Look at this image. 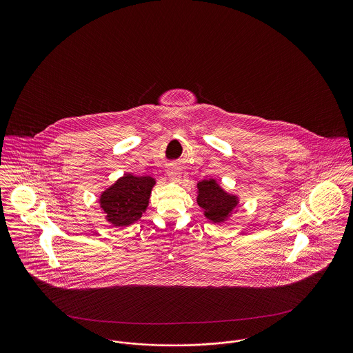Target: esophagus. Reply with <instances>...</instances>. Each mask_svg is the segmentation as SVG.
I'll return each mask as SVG.
<instances>
[{
	"label": "esophagus",
	"instance_id": "esophagus-1",
	"mask_svg": "<svg viewBox=\"0 0 353 353\" xmlns=\"http://www.w3.org/2000/svg\"><path fill=\"white\" fill-rule=\"evenodd\" d=\"M168 177L169 180H170L172 183H177V181L180 180V177H181V172H180V169L176 168V167L169 168Z\"/></svg>",
	"mask_w": 353,
	"mask_h": 353
}]
</instances>
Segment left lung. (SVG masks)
Listing matches in <instances>:
<instances>
[{
	"instance_id": "8db88e82",
	"label": "left lung",
	"mask_w": 353,
	"mask_h": 353,
	"mask_svg": "<svg viewBox=\"0 0 353 353\" xmlns=\"http://www.w3.org/2000/svg\"><path fill=\"white\" fill-rule=\"evenodd\" d=\"M197 203L203 217L212 223H225L239 208V197L225 190L216 179L197 183Z\"/></svg>"
}]
</instances>
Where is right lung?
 <instances>
[{
    "label": "right lung",
    "mask_w": 353,
    "mask_h": 353,
    "mask_svg": "<svg viewBox=\"0 0 353 353\" xmlns=\"http://www.w3.org/2000/svg\"><path fill=\"white\" fill-rule=\"evenodd\" d=\"M156 180L151 176L124 173L99 194L104 219L115 228H127L141 219L150 205L152 188Z\"/></svg>",
    "instance_id": "right-lung-1"
}]
</instances>
